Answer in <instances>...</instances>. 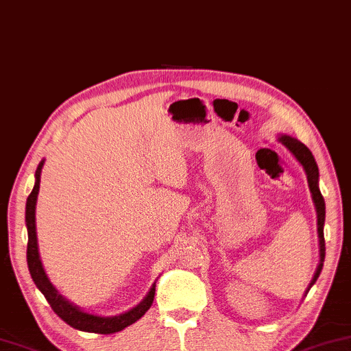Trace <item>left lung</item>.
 <instances>
[{"mask_svg": "<svg viewBox=\"0 0 351 351\" xmlns=\"http://www.w3.org/2000/svg\"><path fill=\"white\" fill-rule=\"evenodd\" d=\"M284 146H286L293 157L297 158L298 163L303 167V170L306 173V180H308V186H310L311 191V197H313V204H315L316 208V215H317V237H319V265H317L315 276H313L310 286L306 289V293L310 291L313 284L316 282V279L319 278L321 269H322V263H324V256H326V244H324V219H326V204H324V197L321 195L319 186H317V181H319V170H317L316 160L313 157V154L310 149H308L305 144L298 141V139L287 136V134H281L278 138Z\"/></svg>", "mask_w": 351, "mask_h": 351, "instance_id": "left-lung-1", "label": "left lung"}]
</instances>
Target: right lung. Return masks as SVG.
Instances as JSON below:
<instances>
[{
	"instance_id": "add662e5",
	"label": "right lung",
	"mask_w": 351,
	"mask_h": 351,
	"mask_svg": "<svg viewBox=\"0 0 351 351\" xmlns=\"http://www.w3.org/2000/svg\"><path fill=\"white\" fill-rule=\"evenodd\" d=\"M45 160L40 162L38 168L35 171V186L27 199L25 205V224L27 232H29V244H27V265H29V271L32 274V279L43 293L46 300L53 308V311L58 315L60 319L67 322L69 326L85 330V332H95V334H114L119 330L128 328L130 324L136 322L139 317L144 316L149 308H151L154 302V295H156V282L152 284L151 291L147 295L139 302L136 306L128 310L127 313H121L119 316H96L90 315V313L82 311L80 308L73 303H70L67 298H64L60 293L56 291V287L49 282L48 276H46L43 265H41L40 254H38V242H36V226H35V208H36V197H38L40 191V176L41 168H43Z\"/></svg>"
}]
</instances>
